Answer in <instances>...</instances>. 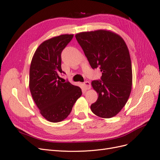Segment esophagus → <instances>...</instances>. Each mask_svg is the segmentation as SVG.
Instances as JSON below:
<instances>
[{"label":"esophagus","instance_id":"esophagus-1","mask_svg":"<svg viewBox=\"0 0 160 160\" xmlns=\"http://www.w3.org/2000/svg\"><path fill=\"white\" fill-rule=\"evenodd\" d=\"M83 86L85 89H89L91 88V83L89 81H85L83 83Z\"/></svg>","mask_w":160,"mask_h":160}]
</instances>
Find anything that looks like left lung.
<instances>
[{"label":"left lung","mask_w":160,"mask_h":160,"mask_svg":"<svg viewBox=\"0 0 160 160\" xmlns=\"http://www.w3.org/2000/svg\"><path fill=\"white\" fill-rule=\"evenodd\" d=\"M75 37L92 69L98 67L102 72L101 79L91 83L99 95L91 105L92 112L100 118H112L124 107L132 91V62L128 47L119 35L105 30L80 32Z\"/></svg>","instance_id":"left-lung-1"}]
</instances>
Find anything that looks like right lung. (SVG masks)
Listing matches in <instances>:
<instances>
[{"label":"right lung","instance_id":"add662e5","mask_svg":"<svg viewBox=\"0 0 160 160\" xmlns=\"http://www.w3.org/2000/svg\"><path fill=\"white\" fill-rule=\"evenodd\" d=\"M73 35H61L42 42L33 55L30 67L29 88L41 114L56 123L67 118L82 95L81 89L62 82L61 52Z\"/></svg>","mask_w":160,"mask_h":160}]
</instances>
